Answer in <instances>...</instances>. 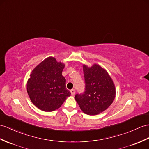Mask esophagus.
<instances>
[{
  "label": "esophagus",
  "instance_id": "obj_1",
  "mask_svg": "<svg viewBox=\"0 0 149 149\" xmlns=\"http://www.w3.org/2000/svg\"><path fill=\"white\" fill-rule=\"evenodd\" d=\"M71 95H74V94H75V93H76V91H75V90L74 89H72V90H71Z\"/></svg>",
  "mask_w": 149,
  "mask_h": 149
}]
</instances>
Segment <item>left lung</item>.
<instances>
[{
  "label": "left lung",
  "instance_id": "left-lung-1",
  "mask_svg": "<svg viewBox=\"0 0 149 149\" xmlns=\"http://www.w3.org/2000/svg\"><path fill=\"white\" fill-rule=\"evenodd\" d=\"M85 89L77 93L75 100L81 110L88 115L100 113L111 106L116 95L115 86L106 70L97 64L83 65Z\"/></svg>",
  "mask_w": 149,
  "mask_h": 149
}]
</instances>
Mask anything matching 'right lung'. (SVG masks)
I'll return each instance as SVG.
<instances>
[{
	"label": "right lung",
	"mask_w": 149,
	"mask_h": 149,
	"mask_svg": "<svg viewBox=\"0 0 149 149\" xmlns=\"http://www.w3.org/2000/svg\"><path fill=\"white\" fill-rule=\"evenodd\" d=\"M64 68V64L50 57L32 71L27 82V92L32 103L40 110L55 111L71 95L62 75Z\"/></svg>",
	"instance_id": "obj_1"
}]
</instances>
